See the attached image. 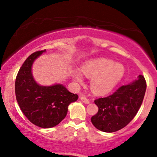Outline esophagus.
I'll list each match as a JSON object with an SVG mask.
<instances>
[{"label":"esophagus","instance_id":"1","mask_svg":"<svg viewBox=\"0 0 157 157\" xmlns=\"http://www.w3.org/2000/svg\"><path fill=\"white\" fill-rule=\"evenodd\" d=\"M80 100H81V101H82V102H84V103H86V104H89L90 102V100L88 98H86V97H81Z\"/></svg>","mask_w":157,"mask_h":157}]
</instances>
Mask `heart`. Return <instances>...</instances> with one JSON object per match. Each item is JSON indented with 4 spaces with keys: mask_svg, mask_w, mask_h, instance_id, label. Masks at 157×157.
Masks as SVG:
<instances>
[{
    "mask_svg": "<svg viewBox=\"0 0 157 157\" xmlns=\"http://www.w3.org/2000/svg\"><path fill=\"white\" fill-rule=\"evenodd\" d=\"M82 71L91 79V90L97 94H105L114 89L125 74L123 65L107 58H98L85 63ZM77 84L83 83V75L80 70L75 69L72 74Z\"/></svg>",
    "mask_w": 157,
    "mask_h": 157,
    "instance_id": "1",
    "label": "heart"
}]
</instances>
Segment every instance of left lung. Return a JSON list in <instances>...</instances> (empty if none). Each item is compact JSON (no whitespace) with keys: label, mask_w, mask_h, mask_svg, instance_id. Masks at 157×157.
I'll return each mask as SVG.
<instances>
[{"label":"left lung","mask_w":157,"mask_h":157,"mask_svg":"<svg viewBox=\"0 0 157 157\" xmlns=\"http://www.w3.org/2000/svg\"><path fill=\"white\" fill-rule=\"evenodd\" d=\"M146 90V81L142 75L138 80L122 86L109 96L94 100L98 112L91 118L96 128L112 133L123 128L137 113Z\"/></svg>","instance_id":"8db88e82"}]
</instances>
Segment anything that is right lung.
I'll return each mask as SVG.
<instances>
[{
	"instance_id": "right-lung-1",
	"label": "right lung",
	"mask_w": 157,
	"mask_h": 157,
	"mask_svg": "<svg viewBox=\"0 0 157 157\" xmlns=\"http://www.w3.org/2000/svg\"><path fill=\"white\" fill-rule=\"evenodd\" d=\"M46 52H34L23 63L15 80V96L23 114L34 125L43 128L55 127L66 117L68 106L77 101L78 95L69 92L62 84L40 86L34 80L32 66Z\"/></svg>"
}]
</instances>
